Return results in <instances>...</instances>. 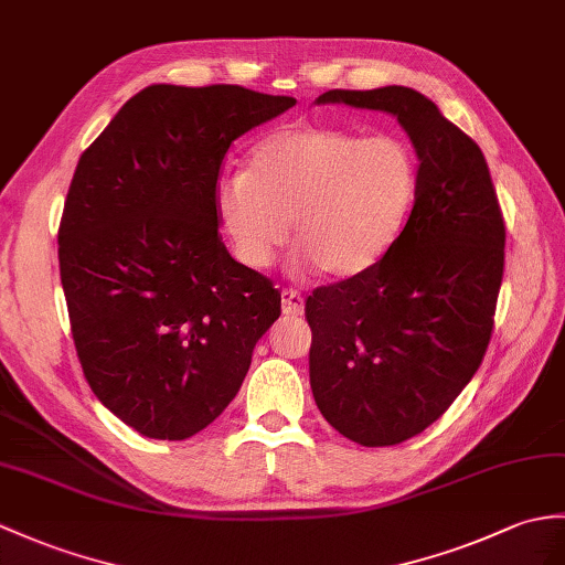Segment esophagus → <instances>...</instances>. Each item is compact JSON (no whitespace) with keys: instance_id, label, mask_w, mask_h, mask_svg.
I'll return each instance as SVG.
<instances>
[{"instance_id":"esophagus-1","label":"esophagus","mask_w":565,"mask_h":565,"mask_svg":"<svg viewBox=\"0 0 565 565\" xmlns=\"http://www.w3.org/2000/svg\"><path fill=\"white\" fill-rule=\"evenodd\" d=\"M281 310L288 318H298L306 310V298L300 296L296 288H284L281 291Z\"/></svg>"}]
</instances>
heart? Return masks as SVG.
Masks as SVG:
<instances>
[{
    "mask_svg": "<svg viewBox=\"0 0 565 565\" xmlns=\"http://www.w3.org/2000/svg\"><path fill=\"white\" fill-rule=\"evenodd\" d=\"M414 196L416 159L402 139L308 122L262 137L247 170L218 182L216 212L247 267H269L294 226L298 265L353 279L390 253Z\"/></svg>",
    "mask_w": 565,
    "mask_h": 565,
    "instance_id": "heart-1",
    "label": "heart"
}]
</instances>
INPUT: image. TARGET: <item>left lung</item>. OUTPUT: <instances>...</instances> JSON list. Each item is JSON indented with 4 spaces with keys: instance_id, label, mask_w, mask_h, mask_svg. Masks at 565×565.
I'll return each mask as SVG.
<instances>
[{
    "instance_id": "8db88e82",
    "label": "left lung",
    "mask_w": 565,
    "mask_h": 565,
    "mask_svg": "<svg viewBox=\"0 0 565 565\" xmlns=\"http://www.w3.org/2000/svg\"><path fill=\"white\" fill-rule=\"evenodd\" d=\"M318 103L392 113L418 156L412 214L390 253L306 300L318 409L344 438L387 448L438 422L487 356L505 221L477 141L418 90L332 88Z\"/></svg>"
}]
</instances>
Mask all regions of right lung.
Returning a JSON list of instances; mask_svg holds the SVG:
<instances>
[{
    "label": "right lung",
    "mask_w": 565,
    "mask_h": 565,
    "mask_svg": "<svg viewBox=\"0 0 565 565\" xmlns=\"http://www.w3.org/2000/svg\"><path fill=\"white\" fill-rule=\"evenodd\" d=\"M294 105L153 84L76 163L57 233L76 356L141 436L185 440L218 418L281 315L279 288L223 245L216 188L231 143Z\"/></svg>",
    "instance_id": "1"
}]
</instances>
